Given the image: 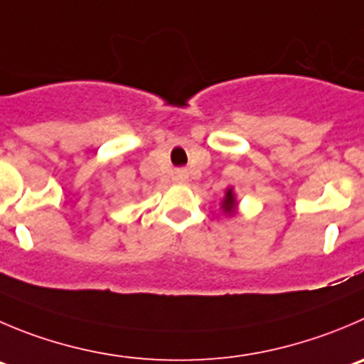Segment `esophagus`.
I'll return each instance as SVG.
<instances>
[{"mask_svg": "<svg viewBox=\"0 0 364 364\" xmlns=\"http://www.w3.org/2000/svg\"><path fill=\"white\" fill-rule=\"evenodd\" d=\"M188 171H186V169H176L175 173H173V180H175V182H178V184H186V182H188Z\"/></svg>", "mask_w": 364, "mask_h": 364, "instance_id": "1", "label": "esophagus"}]
</instances>
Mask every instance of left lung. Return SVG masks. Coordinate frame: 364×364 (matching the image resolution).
<instances>
[{"label":"left lung","instance_id":"left-lung-1","mask_svg":"<svg viewBox=\"0 0 364 364\" xmlns=\"http://www.w3.org/2000/svg\"><path fill=\"white\" fill-rule=\"evenodd\" d=\"M221 207H223V210L227 214H234V210H236L237 202H236V195H234V189L232 188H228L227 193H225V198L223 202H221Z\"/></svg>","mask_w":364,"mask_h":364}]
</instances>
